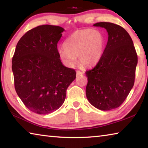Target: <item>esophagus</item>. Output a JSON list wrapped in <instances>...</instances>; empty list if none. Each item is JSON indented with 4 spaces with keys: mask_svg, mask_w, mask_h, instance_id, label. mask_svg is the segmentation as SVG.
Listing matches in <instances>:
<instances>
[{
    "mask_svg": "<svg viewBox=\"0 0 148 148\" xmlns=\"http://www.w3.org/2000/svg\"><path fill=\"white\" fill-rule=\"evenodd\" d=\"M82 74H83V72H82L79 71H76V75H77V76H82Z\"/></svg>",
    "mask_w": 148,
    "mask_h": 148,
    "instance_id": "34e87169",
    "label": "esophagus"
}]
</instances>
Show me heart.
Wrapping results in <instances>:
<instances>
[{
    "instance_id": "b5f03b06",
    "label": "heart",
    "mask_w": 148,
    "mask_h": 148,
    "mask_svg": "<svg viewBox=\"0 0 148 148\" xmlns=\"http://www.w3.org/2000/svg\"><path fill=\"white\" fill-rule=\"evenodd\" d=\"M105 40L101 32L82 29L73 32L59 49V56L64 63L72 66L78 57L82 66L90 67L99 61L103 53Z\"/></svg>"
}]
</instances>
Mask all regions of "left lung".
<instances>
[{"mask_svg": "<svg viewBox=\"0 0 148 148\" xmlns=\"http://www.w3.org/2000/svg\"><path fill=\"white\" fill-rule=\"evenodd\" d=\"M93 25L106 29L108 40L96 66L86 72V97L97 108L110 110L121 106L134 86L137 53L132 38L122 27L109 22Z\"/></svg>", "mask_w": 148, "mask_h": 148, "instance_id": "obj_1", "label": "left lung"}]
</instances>
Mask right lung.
I'll use <instances>...</instances> for the list:
<instances>
[{
	"label": "right lung",
	"instance_id": "add662e5",
	"mask_svg": "<svg viewBox=\"0 0 148 148\" xmlns=\"http://www.w3.org/2000/svg\"><path fill=\"white\" fill-rule=\"evenodd\" d=\"M64 31L43 25L29 30L17 42L12 65L15 89L25 106L36 114L59 109L76 77L75 70L64 66L59 56L57 43Z\"/></svg>",
	"mask_w": 148,
	"mask_h": 148
}]
</instances>
